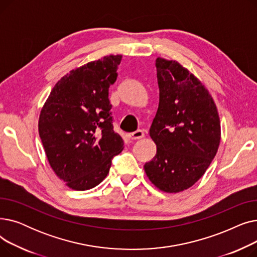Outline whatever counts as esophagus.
Masks as SVG:
<instances>
[{"instance_id":"34e87169","label":"esophagus","mask_w":257,"mask_h":257,"mask_svg":"<svg viewBox=\"0 0 257 257\" xmlns=\"http://www.w3.org/2000/svg\"><path fill=\"white\" fill-rule=\"evenodd\" d=\"M127 137L131 141H137V140H140V139L144 138V132L142 130H137V131H134L132 133L127 134Z\"/></svg>"}]
</instances>
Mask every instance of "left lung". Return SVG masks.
Segmentation results:
<instances>
[{
	"label": "left lung",
	"instance_id": "obj_1",
	"mask_svg": "<svg viewBox=\"0 0 257 257\" xmlns=\"http://www.w3.org/2000/svg\"><path fill=\"white\" fill-rule=\"evenodd\" d=\"M159 104L150 128L154 158L144 166L150 181L166 193L193 186L218 152L221 125L205 86L175 60L155 62Z\"/></svg>",
	"mask_w": 257,
	"mask_h": 257
}]
</instances>
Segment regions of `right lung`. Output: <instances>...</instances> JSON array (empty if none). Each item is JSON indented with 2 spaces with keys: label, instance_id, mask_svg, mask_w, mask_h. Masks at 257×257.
<instances>
[{
  "label": "right lung",
  "instance_id": "add662e5",
  "mask_svg": "<svg viewBox=\"0 0 257 257\" xmlns=\"http://www.w3.org/2000/svg\"><path fill=\"white\" fill-rule=\"evenodd\" d=\"M121 55L105 56L62 77L51 90L38 120L49 164L76 191L97 186L124 148L113 130L109 87Z\"/></svg>",
  "mask_w": 257,
  "mask_h": 257
}]
</instances>
